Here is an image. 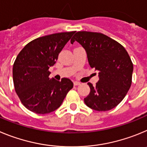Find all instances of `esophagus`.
Returning <instances> with one entry per match:
<instances>
[{
  "instance_id": "1",
  "label": "esophagus",
  "mask_w": 147,
  "mask_h": 147,
  "mask_svg": "<svg viewBox=\"0 0 147 147\" xmlns=\"http://www.w3.org/2000/svg\"><path fill=\"white\" fill-rule=\"evenodd\" d=\"M80 83L79 82H77V81H74V86H79Z\"/></svg>"
}]
</instances>
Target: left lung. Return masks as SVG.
<instances>
[{"label": "left lung", "instance_id": "obj_1", "mask_svg": "<svg viewBox=\"0 0 147 147\" xmlns=\"http://www.w3.org/2000/svg\"><path fill=\"white\" fill-rule=\"evenodd\" d=\"M85 49L88 64L99 71V81L84 98L88 107L97 111L113 109L125 98L132 83L133 64L125 48L101 33L78 31L71 39Z\"/></svg>", "mask_w": 147, "mask_h": 147}]
</instances>
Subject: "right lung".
<instances>
[{
	"label": "right lung",
	"instance_id": "1",
	"mask_svg": "<svg viewBox=\"0 0 147 147\" xmlns=\"http://www.w3.org/2000/svg\"><path fill=\"white\" fill-rule=\"evenodd\" d=\"M75 31L45 36L28 43L19 53L13 65L15 92L27 109L46 114L59 108L73 83L64 78L50 79V67Z\"/></svg>",
	"mask_w": 147,
	"mask_h": 147
}]
</instances>
